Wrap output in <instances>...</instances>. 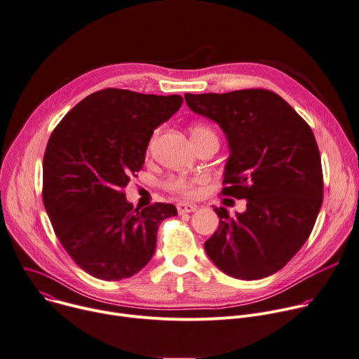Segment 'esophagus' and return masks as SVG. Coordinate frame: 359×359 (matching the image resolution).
Wrapping results in <instances>:
<instances>
[{"label":"esophagus","mask_w":359,"mask_h":359,"mask_svg":"<svg viewBox=\"0 0 359 359\" xmlns=\"http://www.w3.org/2000/svg\"><path fill=\"white\" fill-rule=\"evenodd\" d=\"M198 209V206L196 205H193V203H184V202H180V203H177V212L180 213V215H183V213H190V212H194Z\"/></svg>","instance_id":"obj_1"}]
</instances>
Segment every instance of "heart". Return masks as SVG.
<instances>
[{
    "label": "heart",
    "mask_w": 359,
    "mask_h": 359,
    "mask_svg": "<svg viewBox=\"0 0 359 359\" xmlns=\"http://www.w3.org/2000/svg\"><path fill=\"white\" fill-rule=\"evenodd\" d=\"M190 137L193 144H198L199 142L205 140V139H216V135L212 132V130L206 126L202 124H194L190 127ZM153 143V142H151ZM196 183L198 179H187V177H175L169 182V189L182 194H187V196H191L196 190Z\"/></svg>",
    "instance_id": "1"
}]
</instances>
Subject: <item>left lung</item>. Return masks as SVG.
<instances>
[{
  "instance_id": "1",
  "label": "left lung",
  "mask_w": 359,
  "mask_h": 359,
  "mask_svg": "<svg viewBox=\"0 0 359 359\" xmlns=\"http://www.w3.org/2000/svg\"><path fill=\"white\" fill-rule=\"evenodd\" d=\"M191 111L217 123L231 154L226 196L246 201L231 216L215 208L217 231L205 242L212 262L245 280L280 271L309 238L322 206L320 156L308 123L264 88L184 94Z\"/></svg>"
}]
</instances>
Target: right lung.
Returning a JSON list of instances; mask_svg holds the SVG:
<instances>
[{
    "label": "right lung",
    "mask_w": 359,
    "mask_h": 359,
    "mask_svg": "<svg viewBox=\"0 0 359 359\" xmlns=\"http://www.w3.org/2000/svg\"><path fill=\"white\" fill-rule=\"evenodd\" d=\"M179 94L106 88L64 117L43 160V201L62 248L87 273L120 280L142 271L156 249L169 203L133 209L123 189L144 163L150 137L182 106Z\"/></svg>",
    "instance_id": "1"
}]
</instances>
